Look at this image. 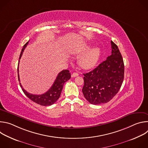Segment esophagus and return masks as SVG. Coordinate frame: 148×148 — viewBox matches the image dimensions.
<instances>
[{
    "mask_svg": "<svg viewBox=\"0 0 148 148\" xmlns=\"http://www.w3.org/2000/svg\"><path fill=\"white\" fill-rule=\"evenodd\" d=\"M78 74L77 73H74L72 74L71 77H77V76H78Z\"/></svg>",
    "mask_w": 148,
    "mask_h": 148,
    "instance_id": "1",
    "label": "esophagus"
}]
</instances>
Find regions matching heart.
<instances>
[{"label": "heart", "mask_w": 148, "mask_h": 148, "mask_svg": "<svg viewBox=\"0 0 148 148\" xmlns=\"http://www.w3.org/2000/svg\"><path fill=\"white\" fill-rule=\"evenodd\" d=\"M90 46L87 45H84L79 50V54H84L88 51ZM101 55V50L99 47H95L90 50L85 55L81 58V66L85 69H90L95 67L98 63Z\"/></svg>", "instance_id": "1"}]
</instances>
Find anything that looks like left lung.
<instances>
[{
  "instance_id": "left-lung-1",
  "label": "left lung",
  "mask_w": 148,
  "mask_h": 148,
  "mask_svg": "<svg viewBox=\"0 0 148 148\" xmlns=\"http://www.w3.org/2000/svg\"><path fill=\"white\" fill-rule=\"evenodd\" d=\"M112 52L92 71L83 74L84 97L91 104L111 100L119 91L124 78V64L118 46L111 41Z\"/></svg>"
}]
</instances>
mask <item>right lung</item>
Here are the masks:
<instances>
[{
	"label": "right lung",
	"mask_w": 148,
	"mask_h": 148,
	"mask_svg": "<svg viewBox=\"0 0 148 148\" xmlns=\"http://www.w3.org/2000/svg\"><path fill=\"white\" fill-rule=\"evenodd\" d=\"M29 41L23 46V47L21 51L19 59H20L21 57H22L23 53L27 45H28ZM19 63V61H18ZM70 71L68 70H62L61 72H60L55 79V81L54 82L53 86L51 87L45 94L41 95H34L32 94H30L28 92H27L21 85V83L20 82V86L22 89V91L25 93V94L33 102L37 103V104H39L42 106H49V105H51L53 103H54L60 97L63 86L64 84L69 80L71 78V74L69 73ZM17 73H18V79L20 81V78L18 75V67L17 68Z\"/></svg>",
	"instance_id": "obj_1"
}]
</instances>
